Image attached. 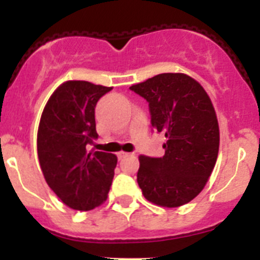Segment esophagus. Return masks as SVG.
I'll return each instance as SVG.
<instances>
[{"instance_id":"34e87169","label":"esophagus","mask_w":260,"mask_h":260,"mask_svg":"<svg viewBox=\"0 0 260 260\" xmlns=\"http://www.w3.org/2000/svg\"><path fill=\"white\" fill-rule=\"evenodd\" d=\"M132 155V153H127V152H118L117 153V157H118V160H122L123 157H126V156Z\"/></svg>"}]
</instances>
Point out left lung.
<instances>
[{
  "instance_id": "obj_1",
  "label": "left lung",
  "mask_w": 260,
  "mask_h": 260,
  "mask_svg": "<svg viewBox=\"0 0 260 260\" xmlns=\"http://www.w3.org/2000/svg\"><path fill=\"white\" fill-rule=\"evenodd\" d=\"M132 91L148 102L151 125L164 133L162 157L139 156L137 181L144 198L161 207H180L207 183L219 153L215 108L203 87L182 73H164Z\"/></svg>"
}]
</instances>
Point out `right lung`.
<instances>
[{
  "instance_id": "obj_1",
  "label": "right lung",
  "mask_w": 260,
  "mask_h": 260,
  "mask_svg": "<svg viewBox=\"0 0 260 260\" xmlns=\"http://www.w3.org/2000/svg\"><path fill=\"white\" fill-rule=\"evenodd\" d=\"M113 87L68 80L52 93L41 114L38 156L48 186L68 207L88 211L108 198L117 156L87 151L98 138L95 107Z\"/></svg>"
}]
</instances>
